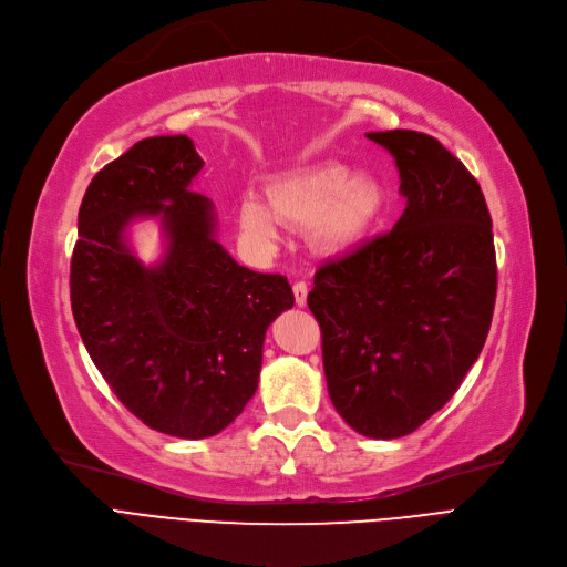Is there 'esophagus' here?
Listing matches in <instances>:
<instances>
[{
	"label": "esophagus",
	"mask_w": 567,
	"mask_h": 567,
	"mask_svg": "<svg viewBox=\"0 0 567 567\" xmlns=\"http://www.w3.org/2000/svg\"><path fill=\"white\" fill-rule=\"evenodd\" d=\"M293 301H297L299 308L306 306V301H308V285L306 282H293Z\"/></svg>",
	"instance_id": "obj_1"
}]
</instances>
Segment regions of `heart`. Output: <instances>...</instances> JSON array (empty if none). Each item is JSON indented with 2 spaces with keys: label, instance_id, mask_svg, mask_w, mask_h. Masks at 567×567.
Returning a JSON list of instances; mask_svg holds the SVG:
<instances>
[{
  "label": "heart",
  "instance_id": "obj_1",
  "mask_svg": "<svg viewBox=\"0 0 567 567\" xmlns=\"http://www.w3.org/2000/svg\"><path fill=\"white\" fill-rule=\"evenodd\" d=\"M386 206L384 185L371 174H350L338 162L293 171L266 187V202L245 196L238 227L250 240L268 245L280 225L310 229L319 252L344 255L373 231Z\"/></svg>",
  "mask_w": 567,
  "mask_h": 567
}]
</instances>
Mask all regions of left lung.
I'll return each mask as SVG.
<instances>
[{"label": "left lung", "mask_w": 567, "mask_h": 567, "mask_svg": "<svg viewBox=\"0 0 567 567\" xmlns=\"http://www.w3.org/2000/svg\"><path fill=\"white\" fill-rule=\"evenodd\" d=\"M396 162L408 199L389 234L317 268L329 396L365 437L420 429L477 361L496 303V248L480 183L437 138L365 134Z\"/></svg>", "instance_id": "left-lung-1"}]
</instances>
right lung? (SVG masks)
Wrapping results in <instances>:
<instances>
[{"instance_id": "right-lung-1", "label": "right lung", "mask_w": 567, "mask_h": 567, "mask_svg": "<svg viewBox=\"0 0 567 567\" xmlns=\"http://www.w3.org/2000/svg\"><path fill=\"white\" fill-rule=\"evenodd\" d=\"M204 159L192 138L153 136L106 164L83 196L71 310L120 403L153 431L202 440L255 396L264 336L293 306L285 276L257 274L215 240V210L189 189ZM157 216L165 257L128 248L134 218Z\"/></svg>"}]
</instances>
